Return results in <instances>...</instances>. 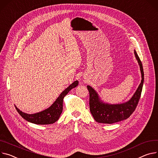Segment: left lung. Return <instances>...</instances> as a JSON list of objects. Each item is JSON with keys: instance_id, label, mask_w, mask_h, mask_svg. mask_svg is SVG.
Returning a JSON list of instances; mask_svg holds the SVG:
<instances>
[{"instance_id": "1", "label": "left lung", "mask_w": 158, "mask_h": 158, "mask_svg": "<svg viewBox=\"0 0 158 158\" xmlns=\"http://www.w3.org/2000/svg\"><path fill=\"white\" fill-rule=\"evenodd\" d=\"M134 53L140 66L142 80L137 90L130 101L120 104H104L100 100L98 93L94 89L89 85L87 86L90 95V111L97 122L106 124L116 123L127 119L135 110L141 96L144 74L141 60L135 51Z\"/></svg>"}]
</instances>
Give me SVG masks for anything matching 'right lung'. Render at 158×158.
I'll use <instances>...</instances> for the list:
<instances>
[{"mask_svg": "<svg viewBox=\"0 0 158 158\" xmlns=\"http://www.w3.org/2000/svg\"><path fill=\"white\" fill-rule=\"evenodd\" d=\"M78 85V81L77 80L70 85L67 89L60 94L54 103L49 108L43 111L33 114H29L21 111L16 106H15L16 110L21 116L29 122L37 125L52 124L58 120L60 114L63 112V102L64 98L72 89L76 87Z\"/></svg>", "mask_w": 158, "mask_h": 158, "instance_id": "1", "label": "right lung"}]
</instances>
